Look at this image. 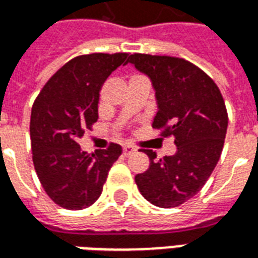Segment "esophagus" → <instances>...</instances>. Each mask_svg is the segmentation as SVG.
<instances>
[{
    "mask_svg": "<svg viewBox=\"0 0 258 258\" xmlns=\"http://www.w3.org/2000/svg\"><path fill=\"white\" fill-rule=\"evenodd\" d=\"M135 152H137V149H135L134 146L125 145L123 148V155H124V156H130V155H133V153H135Z\"/></svg>",
    "mask_w": 258,
    "mask_h": 258,
    "instance_id": "34e87169",
    "label": "esophagus"
}]
</instances>
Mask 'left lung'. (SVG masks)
I'll return each instance as SVG.
<instances>
[{
	"label": "left lung",
	"instance_id": "left-lung-1",
	"mask_svg": "<svg viewBox=\"0 0 258 258\" xmlns=\"http://www.w3.org/2000/svg\"><path fill=\"white\" fill-rule=\"evenodd\" d=\"M128 62L152 81L157 113L152 127L162 137H174L177 152L151 164L135 182L148 202L163 209L177 207L198 194L221 156L228 114L216 83L182 58L134 53Z\"/></svg>",
	"mask_w": 258,
	"mask_h": 258
}]
</instances>
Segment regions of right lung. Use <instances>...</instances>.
<instances>
[{
  "label": "right lung",
  "instance_id": "right-lung-1",
  "mask_svg": "<svg viewBox=\"0 0 258 258\" xmlns=\"http://www.w3.org/2000/svg\"><path fill=\"white\" fill-rule=\"evenodd\" d=\"M128 53L76 56L59 69L34 101L30 117L33 163L42 188L68 210H81L101 196L121 146L87 153L79 145L98 120L99 91Z\"/></svg>",
  "mask_w": 258,
  "mask_h": 258
}]
</instances>
